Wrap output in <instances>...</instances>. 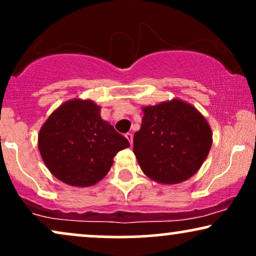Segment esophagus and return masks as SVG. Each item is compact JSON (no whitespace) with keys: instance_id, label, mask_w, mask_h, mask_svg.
I'll return each instance as SVG.
<instances>
[{"instance_id":"obj_1","label":"esophagus","mask_w":256,"mask_h":256,"mask_svg":"<svg viewBox=\"0 0 256 256\" xmlns=\"http://www.w3.org/2000/svg\"><path fill=\"white\" fill-rule=\"evenodd\" d=\"M125 137L128 142H130V145H132V143H134V134H132L131 132H128V134H125Z\"/></svg>"}]
</instances>
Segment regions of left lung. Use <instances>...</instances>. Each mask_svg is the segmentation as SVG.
<instances>
[{"label": "left lung", "instance_id": "8db88e82", "mask_svg": "<svg viewBox=\"0 0 256 256\" xmlns=\"http://www.w3.org/2000/svg\"><path fill=\"white\" fill-rule=\"evenodd\" d=\"M144 116L134 137V152L148 178L177 184L192 177L208 156L212 132L203 114L174 98L142 108Z\"/></svg>", "mask_w": 256, "mask_h": 256}]
</instances>
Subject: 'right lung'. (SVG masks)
<instances>
[{
	"label": "right lung",
	"mask_w": 256,
	"mask_h": 256,
	"mask_svg": "<svg viewBox=\"0 0 256 256\" xmlns=\"http://www.w3.org/2000/svg\"><path fill=\"white\" fill-rule=\"evenodd\" d=\"M90 99H70L50 113L38 136L44 166L72 186H94L108 174L113 157L130 146L125 137L100 117Z\"/></svg>",
	"instance_id": "obj_1"
}]
</instances>
